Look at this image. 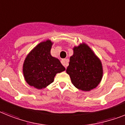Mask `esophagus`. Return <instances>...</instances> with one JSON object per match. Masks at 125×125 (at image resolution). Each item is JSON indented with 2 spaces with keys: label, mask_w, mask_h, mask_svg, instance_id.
Here are the masks:
<instances>
[{
  "label": "esophagus",
  "mask_w": 125,
  "mask_h": 125,
  "mask_svg": "<svg viewBox=\"0 0 125 125\" xmlns=\"http://www.w3.org/2000/svg\"><path fill=\"white\" fill-rule=\"evenodd\" d=\"M68 60H67V59H62L61 60V63L62 64V65H63L65 68H66V67L68 66Z\"/></svg>",
  "instance_id": "34e87169"
}]
</instances>
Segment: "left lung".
Instances as JSON below:
<instances>
[{
	"instance_id": "8db88e82",
	"label": "left lung",
	"mask_w": 125,
	"mask_h": 125,
	"mask_svg": "<svg viewBox=\"0 0 125 125\" xmlns=\"http://www.w3.org/2000/svg\"><path fill=\"white\" fill-rule=\"evenodd\" d=\"M66 73L76 88L89 91L97 87L103 77V66L98 57L85 43L73 48Z\"/></svg>"
}]
</instances>
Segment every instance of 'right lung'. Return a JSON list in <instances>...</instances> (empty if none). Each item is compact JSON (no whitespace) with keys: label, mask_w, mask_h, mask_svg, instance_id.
<instances>
[{"label":"right lung","mask_w":125,"mask_h":125,"mask_svg":"<svg viewBox=\"0 0 125 125\" xmlns=\"http://www.w3.org/2000/svg\"><path fill=\"white\" fill-rule=\"evenodd\" d=\"M53 43L50 40L40 42L25 59L23 77L30 86L38 89L45 88L53 82L57 73L66 70L58 59L52 56Z\"/></svg>","instance_id":"1"}]
</instances>
